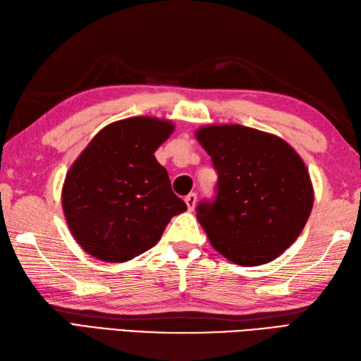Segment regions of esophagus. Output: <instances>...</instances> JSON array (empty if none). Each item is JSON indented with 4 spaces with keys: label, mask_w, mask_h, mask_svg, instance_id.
I'll list each match as a JSON object with an SVG mask.
<instances>
[{
    "label": "esophagus",
    "mask_w": 361,
    "mask_h": 361,
    "mask_svg": "<svg viewBox=\"0 0 361 361\" xmlns=\"http://www.w3.org/2000/svg\"><path fill=\"white\" fill-rule=\"evenodd\" d=\"M185 202H186V206H188V211H192L195 208V203H197V194L190 192L189 195H186Z\"/></svg>",
    "instance_id": "esophagus-1"
}]
</instances>
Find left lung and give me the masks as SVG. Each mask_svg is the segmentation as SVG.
Wrapping results in <instances>:
<instances>
[{
	"mask_svg": "<svg viewBox=\"0 0 361 361\" xmlns=\"http://www.w3.org/2000/svg\"><path fill=\"white\" fill-rule=\"evenodd\" d=\"M219 173L217 195L197 220L221 256L257 267L281 256L301 234L313 206L302 158L282 137L239 124L195 130Z\"/></svg>",
	"mask_w": 361,
	"mask_h": 361,
	"instance_id": "left-lung-1",
	"label": "left lung"
}]
</instances>
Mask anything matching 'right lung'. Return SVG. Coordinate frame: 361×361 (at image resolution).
<instances>
[{
  "mask_svg": "<svg viewBox=\"0 0 361 361\" xmlns=\"http://www.w3.org/2000/svg\"><path fill=\"white\" fill-rule=\"evenodd\" d=\"M172 121L135 116L104 127L65 176L62 208L80 248L121 264L155 247L173 216L188 209L153 153Z\"/></svg>",
  "mask_w": 361,
  "mask_h": 361,
  "instance_id": "add662e5",
  "label": "right lung"
}]
</instances>
